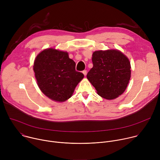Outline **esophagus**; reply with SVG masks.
<instances>
[{"instance_id": "esophagus-1", "label": "esophagus", "mask_w": 160, "mask_h": 160, "mask_svg": "<svg viewBox=\"0 0 160 160\" xmlns=\"http://www.w3.org/2000/svg\"><path fill=\"white\" fill-rule=\"evenodd\" d=\"M82 73H83V75H84L85 76L87 75V70H83V71L82 72Z\"/></svg>"}]
</instances>
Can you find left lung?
I'll return each instance as SVG.
<instances>
[{"label": "left lung", "mask_w": 160, "mask_h": 160, "mask_svg": "<svg viewBox=\"0 0 160 160\" xmlns=\"http://www.w3.org/2000/svg\"><path fill=\"white\" fill-rule=\"evenodd\" d=\"M93 67L87 78L101 97L111 100L122 94L131 75L130 62L121 51H97L92 54Z\"/></svg>", "instance_id": "left-lung-1"}]
</instances>
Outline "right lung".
<instances>
[{
    "mask_svg": "<svg viewBox=\"0 0 160 160\" xmlns=\"http://www.w3.org/2000/svg\"><path fill=\"white\" fill-rule=\"evenodd\" d=\"M75 65L67 52L49 48L39 53L34 61L33 71L43 94L58 102L70 98L84 77L75 70Z\"/></svg>",
    "mask_w": 160,
    "mask_h": 160,
    "instance_id": "1",
    "label": "right lung"
}]
</instances>
